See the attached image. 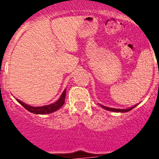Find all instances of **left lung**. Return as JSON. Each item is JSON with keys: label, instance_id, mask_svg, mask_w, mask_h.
Masks as SVG:
<instances>
[{"label": "left lung", "instance_id": "1", "mask_svg": "<svg viewBox=\"0 0 159 159\" xmlns=\"http://www.w3.org/2000/svg\"><path fill=\"white\" fill-rule=\"evenodd\" d=\"M102 108L106 109V110H107V111H116V112H127V111H129L130 110H132V109L134 107V106H133V107H131V108H129V109H125V110H123V109H115V108H110V107H106V106H102Z\"/></svg>", "mask_w": 159, "mask_h": 159}]
</instances>
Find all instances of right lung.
I'll return each instance as SVG.
<instances>
[{
    "label": "right lung",
    "instance_id": "add662e5",
    "mask_svg": "<svg viewBox=\"0 0 159 159\" xmlns=\"http://www.w3.org/2000/svg\"><path fill=\"white\" fill-rule=\"evenodd\" d=\"M65 96H66V90L63 91L62 96L60 97L59 99L57 100L56 102H54V103H53V104H51V105L39 106V107H34V106H29V105L20 102V100L18 99H16V100L18 101V102L20 103V104L22 105V106H23L27 110V111H29L30 112H31V113L37 114V115H38V114H39V115H44V114L52 113V112H53V111H56L57 110H58V109H59L62 105L64 104Z\"/></svg>",
    "mask_w": 159,
    "mask_h": 159
}]
</instances>
